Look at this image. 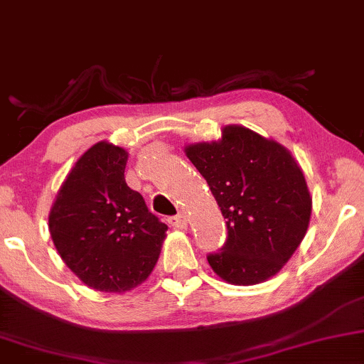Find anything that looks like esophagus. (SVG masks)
I'll list each match as a JSON object with an SVG mask.
<instances>
[{
  "instance_id": "34e87169",
  "label": "esophagus",
  "mask_w": 364,
  "mask_h": 364,
  "mask_svg": "<svg viewBox=\"0 0 364 364\" xmlns=\"http://www.w3.org/2000/svg\"><path fill=\"white\" fill-rule=\"evenodd\" d=\"M169 224L178 230H185L188 227V220L185 215H178V217H171L169 218Z\"/></svg>"
}]
</instances>
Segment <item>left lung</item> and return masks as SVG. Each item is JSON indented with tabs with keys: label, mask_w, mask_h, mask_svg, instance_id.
<instances>
[{
	"label": "left lung",
	"mask_w": 364,
	"mask_h": 364,
	"mask_svg": "<svg viewBox=\"0 0 364 364\" xmlns=\"http://www.w3.org/2000/svg\"><path fill=\"white\" fill-rule=\"evenodd\" d=\"M185 154L207 179L224 218L225 244L208 254L224 282L249 287L283 268L307 234L312 196L291 152L242 125L222 139L190 144Z\"/></svg>",
	"instance_id": "1"
}]
</instances>
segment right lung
<instances>
[{"mask_svg": "<svg viewBox=\"0 0 364 364\" xmlns=\"http://www.w3.org/2000/svg\"><path fill=\"white\" fill-rule=\"evenodd\" d=\"M129 152L102 140L60 185L49 213L54 246L69 269L98 291L124 293L149 278L168 225L125 183Z\"/></svg>", "mask_w": 364, "mask_h": 364, "instance_id": "right-lung-1", "label": "right lung"}]
</instances>
